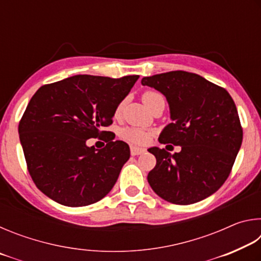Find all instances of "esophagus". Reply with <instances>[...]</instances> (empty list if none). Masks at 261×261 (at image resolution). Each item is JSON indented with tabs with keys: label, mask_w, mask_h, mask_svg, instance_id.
<instances>
[{
	"label": "esophagus",
	"mask_w": 261,
	"mask_h": 261,
	"mask_svg": "<svg viewBox=\"0 0 261 261\" xmlns=\"http://www.w3.org/2000/svg\"><path fill=\"white\" fill-rule=\"evenodd\" d=\"M145 151H146L145 148H140V147H136V146L130 147L131 155H140V154H143Z\"/></svg>",
	"instance_id": "esophagus-1"
}]
</instances>
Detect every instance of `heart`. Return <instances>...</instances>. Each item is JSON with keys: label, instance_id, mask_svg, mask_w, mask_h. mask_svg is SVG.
I'll return each instance as SVG.
<instances>
[{"label": "heart", "instance_id": "1", "mask_svg": "<svg viewBox=\"0 0 261 261\" xmlns=\"http://www.w3.org/2000/svg\"><path fill=\"white\" fill-rule=\"evenodd\" d=\"M161 98L162 96L160 94L156 93V92H153V91H146L143 94V101H144V103L146 105V107L148 109L152 107V105L158 99H161ZM122 108H123V102H121L117 106L116 115L121 113ZM121 136L125 140L130 141V143H132V144L144 145V144H146L149 139H151L152 134L147 130L138 129V127H125V129H123L121 131Z\"/></svg>", "mask_w": 261, "mask_h": 261}]
</instances>
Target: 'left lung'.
I'll list each match as a JSON object with an SVG mask.
<instances>
[{
    "label": "left lung",
    "mask_w": 261,
    "mask_h": 261,
    "mask_svg": "<svg viewBox=\"0 0 261 261\" xmlns=\"http://www.w3.org/2000/svg\"><path fill=\"white\" fill-rule=\"evenodd\" d=\"M166 96L171 123L161 144L180 146L170 154L151 147L156 165L147 180L159 197L176 205L198 202L226 182L240 151L243 129L230 94L199 74L170 71L141 79Z\"/></svg>",
    "instance_id": "1"
}]
</instances>
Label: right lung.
<instances>
[{
    "label": "right lung",
    "mask_w": 261,
    "mask_h": 261,
    "mask_svg": "<svg viewBox=\"0 0 261 261\" xmlns=\"http://www.w3.org/2000/svg\"><path fill=\"white\" fill-rule=\"evenodd\" d=\"M138 78L77 74L35 92L18 132L29 173L42 193L61 205L81 207L110 192L130 148L101 129L112 124L117 106ZM103 134L109 140L103 149L86 145Z\"/></svg>",
    "instance_id": "right-lung-1"
}]
</instances>
